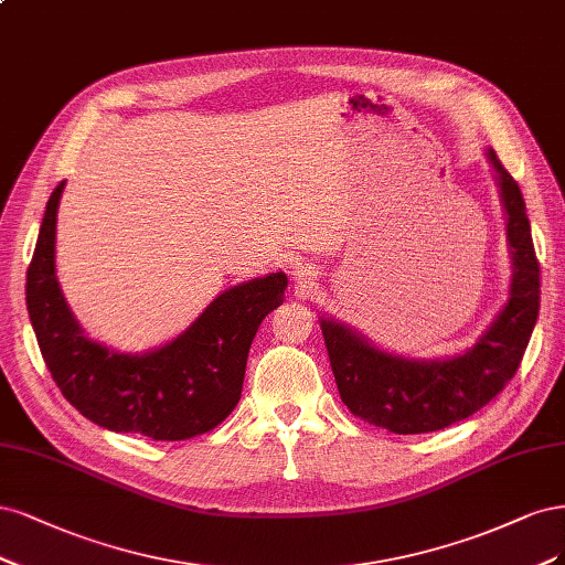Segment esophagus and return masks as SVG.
I'll list each match as a JSON object with an SVG mask.
<instances>
[{
    "instance_id": "34e87169",
    "label": "esophagus",
    "mask_w": 565,
    "mask_h": 565,
    "mask_svg": "<svg viewBox=\"0 0 565 565\" xmlns=\"http://www.w3.org/2000/svg\"><path fill=\"white\" fill-rule=\"evenodd\" d=\"M294 279L300 284V286H307V284H312V271H309L307 267H298L296 271H294Z\"/></svg>"
}]
</instances>
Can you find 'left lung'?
<instances>
[{
    "mask_svg": "<svg viewBox=\"0 0 565 565\" xmlns=\"http://www.w3.org/2000/svg\"><path fill=\"white\" fill-rule=\"evenodd\" d=\"M486 159L500 188L512 258L509 298L471 348L417 359L377 348L350 323L319 317L342 404L352 415L394 434H425L460 423L483 408L514 377L540 312V265L516 180L498 154Z\"/></svg>",
    "mask_w": 565,
    "mask_h": 565,
    "instance_id": "left-lung-1",
    "label": "left lung"
}]
</instances>
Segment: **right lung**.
Returning a JSON list of instances; mask_svg holds the SVG:
<instances>
[{
  "mask_svg": "<svg viewBox=\"0 0 565 565\" xmlns=\"http://www.w3.org/2000/svg\"><path fill=\"white\" fill-rule=\"evenodd\" d=\"M53 190L28 269L25 302L42 356L63 396L90 423L154 441H183L221 425L242 398L246 359L263 319L284 302V271L215 296L183 333L148 352L88 338L56 275Z\"/></svg>",
  "mask_w": 565,
  "mask_h": 565,
  "instance_id": "add662e5",
  "label": "right lung"
}]
</instances>
